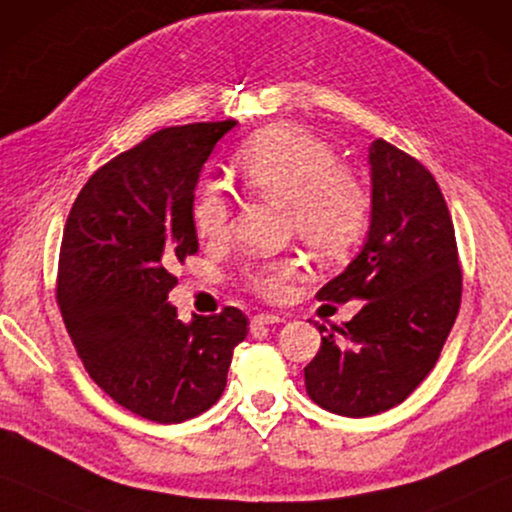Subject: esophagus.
<instances>
[{
  "instance_id": "esophagus-1",
  "label": "esophagus",
  "mask_w": 512,
  "mask_h": 512,
  "mask_svg": "<svg viewBox=\"0 0 512 512\" xmlns=\"http://www.w3.org/2000/svg\"><path fill=\"white\" fill-rule=\"evenodd\" d=\"M278 322H285L283 315L257 313V315H253V320H250V327H253V329H264V327H269V325H278Z\"/></svg>"
}]
</instances>
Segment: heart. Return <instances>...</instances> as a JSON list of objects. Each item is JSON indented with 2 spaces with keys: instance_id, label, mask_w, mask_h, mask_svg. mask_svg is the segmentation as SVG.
<instances>
[{
  "instance_id": "1",
  "label": "heart",
  "mask_w": 512,
  "mask_h": 512,
  "mask_svg": "<svg viewBox=\"0 0 512 512\" xmlns=\"http://www.w3.org/2000/svg\"><path fill=\"white\" fill-rule=\"evenodd\" d=\"M236 176L250 194L287 213V232L318 257L348 255L364 239L371 222V194L350 164L338 162L325 139L297 125L266 127L236 153ZM232 206L225 190L204 183L192 201L199 239L222 241L229 234ZM301 257L271 259L250 266L246 285L266 301H283L304 278Z\"/></svg>"
}]
</instances>
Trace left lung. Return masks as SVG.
I'll use <instances>...</instances> for the list:
<instances>
[{"label":"left lung","mask_w":512,"mask_h":512,"mask_svg":"<svg viewBox=\"0 0 512 512\" xmlns=\"http://www.w3.org/2000/svg\"><path fill=\"white\" fill-rule=\"evenodd\" d=\"M373 211L362 253L318 292L364 306L341 329L320 325L306 392L345 417L385 413L429 376L462 304V266L448 204L420 160L383 139L371 153Z\"/></svg>","instance_id":"1"}]
</instances>
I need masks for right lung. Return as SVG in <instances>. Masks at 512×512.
Returning <instances> with one entry per match:
<instances>
[{"instance_id":"1","label":"right lung","mask_w":512,"mask_h":512,"mask_svg":"<svg viewBox=\"0 0 512 512\" xmlns=\"http://www.w3.org/2000/svg\"><path fill=\"white\" fill-rule=\"evenodd\" d=\"M236 120L164 127L88 178L64 225L55 299L90 378L134 415L176 424L222 397L248 318L178 320L171 269L199 250L194 187Z\"/></svg>"}]
</instances>
